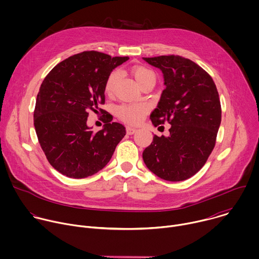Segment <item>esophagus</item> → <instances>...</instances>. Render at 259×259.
Wrapping results in <instances>:
<instances>
[{"mask_svg":"<svg viewBox=\"0 0 259 259\" xmlns=\"http://www.w3.org/2000/svg\"><path fill=\"white\" fill-rule=\"evenodd\" d=\"M126 131H127V133H128L129 135H132V134H134V133L137 131V129H136V128H133V127L128 126V127L126 128Z\"/></svg>","mask_w":259,"mask_h":259,"instance_id":"esophagus-1","label":"esophagus"}]
</instances>
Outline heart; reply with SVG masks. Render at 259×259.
<instances>
[{"label": "heart", "mask_w": 259, "mask_h": 259, "mask_svg": "<svg viewBox=\"0 0 259 259\" xmlns=\"http://www.w3.org/2000/svg\"><path fill=\"white\" fill-rule=\"evenodd\" d=\"M131 75L140 87L151 80L156 81L155 73L144 66H134L131 69ZM118 78L119 72L117 70L112 71L108 75L104 84V91L108 96L114 94ZM117 112L123 121L130 124H139L149 112V107L144 103H125L118 107Z\"/></svg>", "instance_id": "b5f03b06"}]
</instances>
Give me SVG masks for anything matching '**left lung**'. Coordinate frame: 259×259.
I'll return each mask as SVG.
<instances>
[{
  "mask_svg": "<svg viewBox=\"0 0 259 259\" xmlns=\"http://www.w3.org/2000/svg\"><path fill=\"white\" fill-rule=\"evenodd\" d=\"M162 70L165 89L151 114L155 127L168 122L170 135H155L142 153L144 164L158 177L182 181L195 175L214 149L221 122L216 86L201 66L178 55L143 57Z\"/></svg>",
  "mask_w": 259,
  "mask_h": 259,
  "instance_id": "8db88e82",
  "label": "left lung"
}]
</instances>
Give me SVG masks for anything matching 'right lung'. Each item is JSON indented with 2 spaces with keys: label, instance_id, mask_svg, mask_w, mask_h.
<instances>
[{
  "label": "right lung",
  "instance_id": "right-lung-1",
  "mask_svg": "<svg viewBox=\"0 0 259 259\" xmlns=\"http://www.w3.org/2000/svg\"><path fill=\"white\" fill-rule=\"evenodd\" d=\"M129 59L97 51L72 55L54 66L36 96L33 125L51 166L70 178H85L109 162L126 135L108 113L103 128L94 133L87 125L89 110L105 113L104 84L110 72Z\"/></svg>",
  "mask_w": 259,
  "mask_h": 259
}]
</instances>
